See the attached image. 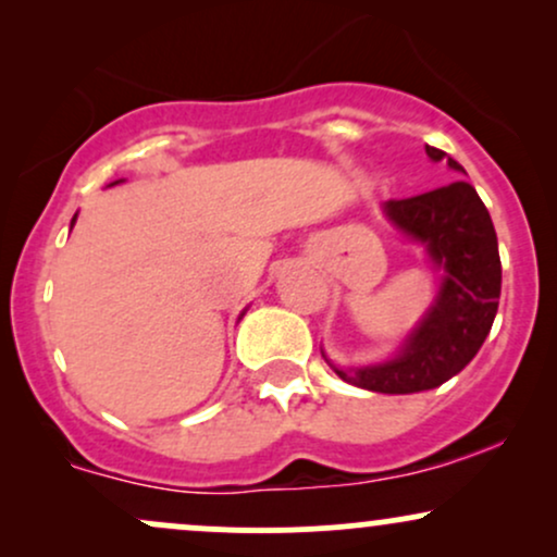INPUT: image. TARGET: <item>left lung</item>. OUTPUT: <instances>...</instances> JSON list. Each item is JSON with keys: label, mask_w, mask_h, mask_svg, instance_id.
Wrapping results in <instances>:
<instances>
[{"label": "left lung", "mask_w": 557, "mask_h": 557, "mask_svg": "<svg viewBox=\"0 0 557 557\" xmlns=\"http://www.w3.org/2000/svg\"><path fill=\"white\" fill-rule=\"evenodd\" d=\"M426 157L466 172L434 146H426ZM382 214L403 238L424 246L432 272H437V293L389 359L341 367L324 350L322 356L332 372L356 387L385 395L421 393L461 372L490 335L503 283L497 235L487 207L466 181L382 203Z\"/></svg>", "instance_id": "8db88e82"}]
</instances>
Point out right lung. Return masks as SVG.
I'll list each match as a JSON object with an SVG mask.
<instances>
[{
	"mask_svg": "<svg viewBox=\"0 0 557 557\" xmlns=\"http://www.w3.org/2000/svg\"><path fill=\"white\" fill-rule=\"evenodd\" d=\"M117 183H120V181H114V183H110V185H117ZM75 220H78V214H75V216H73V225H75ZM243 314H246V311H243ZM243 314H240L238 319H243Z\"/></svg>",
	"mask_w": 557,
	"mask_h": 557,
	"instance_id": "right-lung-1",
	"label": "right lung"
}]
</instances>
